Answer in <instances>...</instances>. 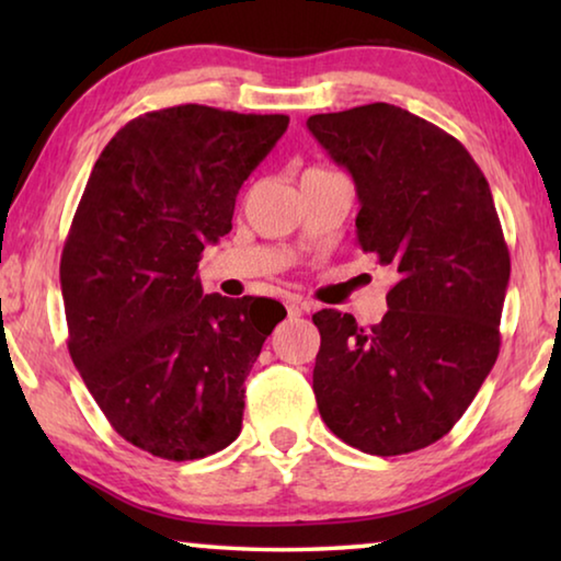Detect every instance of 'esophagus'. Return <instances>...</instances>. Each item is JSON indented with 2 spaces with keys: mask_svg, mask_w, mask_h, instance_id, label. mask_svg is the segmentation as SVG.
<instances>
[{
  "mask_svg": "<svg viewBox=\"0 0 561 561\" xmlns=\"http://www.w3.org/2000/svg\"><path fill=\"white\" fill-rule=\"evenodd\" d=\"M287 314H289V319H299L304 314L301 304L297 299H287Z\"/></svg>",
  "mask_w": 561,
  "mask_h": 561,
  "instance_id": "esophagus-1",
  "label": "esophagus"
}]
</instances>
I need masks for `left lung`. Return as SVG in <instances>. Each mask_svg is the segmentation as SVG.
<instances>
[{
  "label": "left lung",
  "mask_w": 561,
  "mask_h": 561,
  "mask_svg": "<svg viewBox=\"0 0 561 561\" xmlns=\"http://www.w3.org/2000/svg\"><path fill=\"white\" fill-rule=\"evenodd\" d=\"M346 168L356 240L393 274L381 324L321 309L314 396L329 431L371 455L450 433L500 354L510 252L490 185L460 140L391 103L307 121Z\"/></svg>",
  "instance_id": "8db88e82"
}]
</instances>
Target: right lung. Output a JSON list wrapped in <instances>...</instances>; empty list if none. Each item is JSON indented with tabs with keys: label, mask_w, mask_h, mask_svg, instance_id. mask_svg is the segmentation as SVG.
I'll list each match as a JSON object with an SVG mask.
<instances>
[{
	"label": "right lung",
	"mask_w": 561,
	"mask_h": 561,
	"mask_svg": "<svg viewBox=\"0 0 561 561\" xmlns=\"http://www.w3.org/2000/svg\"><path fill=\"white\" fill-rule=\"evenodd\" d=\"M287 126L185 103L126 123L91 170L59 270L69 354L113 431L156 458L242 431L244 378L287 309L203 294L197 262Z\"/></svg>",
	"instance_id": "add662e5"
}]
</instances>
